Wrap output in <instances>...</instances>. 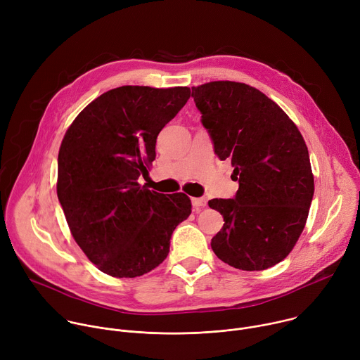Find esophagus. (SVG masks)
<instances>
[{
  "instance_id": "esophagus-1",
  "label": "esophagus",
  "mask_w": 360,
  "mask_h": 360,
  "mask_svg": "<svg viewBox=\"0 0 360 360\" xmlns=\"http://www.w3.org/2000/svg\"><path fill=\"white\" fill-rule=\"evenodd\" d=\"M192 205H193L195 210L205 208V207H207V199H205V198H192Z\"/></svg>"
}]
</instances>
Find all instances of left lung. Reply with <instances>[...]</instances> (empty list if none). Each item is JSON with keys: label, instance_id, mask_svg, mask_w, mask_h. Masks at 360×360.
<instances>
[{"label": "left lung", "instance_id": "left-lung-1", "mask_svg": "<svg viewBox=\"0 0 360 360\" xmlns=\"http://www.w3.org/2000/svg\"><path fill=\"white\" fill-rule=\"evenodd\" d=\"M200 122L239 188L211 199L224 217L211 246L225 264L264 271L283 261L299 239L314 198L309 152L281 107L253 86L214 81L192 88Z\"/></svg>", "mask_w": 360, "mask_h": 360}]
</instances>
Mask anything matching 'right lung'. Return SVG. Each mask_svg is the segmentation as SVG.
<instances>
[{
    "instance_id": "right-lung-1",
    "label": "right lung",
    "mask_w": 360,
    "mask_h": 360,
    "mask_svg": "<svg viewBox=\"0 0 360 360\" xmlns=\"http://www.w3.org/2000/svg\"><path fill=\"white\" fill-rule=\"evenodd\" d=\"M191 96L188 86L124 85L94 99L68 128L58 153L57 193L75 242L114 278H135L169 253L191 215L185 193L141 186L157 136Z\"/></svg>"
}]
</instances>
